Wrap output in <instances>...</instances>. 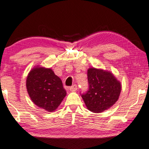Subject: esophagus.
I'll list each match as a JSON object with an SVG mask.
<instances>
[{
	"instance_id": "obj_1",
	"label": "esophagus",
	"mask_w": 149,
	"mask_h": 149,
	"mask_svg": "<svg viewBox=\"0 0 149 149\" xmlns=\"http://www.w3.org/2000/svg\"><path fill=\"white\" fill-rule=\"evenodd\" d=\"M78 89L77 88V85H73L72 86H71L70 87V90L71 91H75L77 90V89Z\"/></svg>"
}]
</instances>
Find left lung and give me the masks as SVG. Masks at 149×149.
I'll use <instances>...</instances> for the list:
<instances>
[{"instance_id":"obj_1","label":"left lung","mask_w":149,"mask_h":149,"mask_svg":"<svg viewBox=\"0 0 149 149\" xmlns=\"http://www.w3.org/2000/svg\"><path fill=\"white\" fill-rule=\"evenodd\" d=\"M89 89L81 97L87 109L99 113L106 111L119 99L121 83L109 71L90 68L87 70Z\"/></svg>"}]
</instances>
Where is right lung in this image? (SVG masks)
Instances as JSON below:
<instances>
[{
	"instance_id": "right-lung-1",
	"label": "right lung",
	"mask_w": 149,
	"mask_h": 149,
	"mask_svg": "<svg viewBox=\"0 0 149 149\" xmlns=\"http://www.w3.org/2000/svg\"><path fill=\"white\" fill-rule=\"evenodd\" d=\"M26 89L32 101L48 112H53L66 95L62 81L51 68L36 66L26 79Z\"/></svg>"
}]
</instances>
